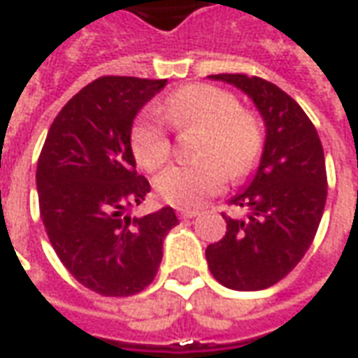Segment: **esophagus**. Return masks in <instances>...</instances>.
<instances>
[{
  "label": "esophagus",
  "instance_id": "1",
  "mask_svg": "<svg viewBox=\"0 0 358 358\" xmlns=\"http://www.w3.org/2000/svg\"><path fill=\"white\" fill-rule=\"evenodd\" d=\"M178 215H180V220H194L196 215H199V211H196V210H180Z\"/></svg>",
  "mask_w": 358,
  "mask_h": 358
}]
</instances>
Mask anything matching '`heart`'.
Returning a JSON list of instances; mask_svg holds the SVG:
<instances>
[{
  "label": "heart",
  "instance_id": "obj_1",
  "mask_svg": "<svg viewBox=\"0 0 358 358\" xmlns=\"http://www.w3.org/2000/svg\"><path fill=\"white\" fill-rule=\"evenodd\" d=\"M159 111L176 131H201L196 147L199 162L170 166L155 180L160 198L176 208L189 210L201 206L223 189L225 172L231 178L243 176L261 155L259 121L241 111L237 97L221 87L210 84L182 87L162 101ZM162 118L148 111L131 129L133 155L147 170L164 166L172 152L170 135Z\"/></svg>",
  "mask_w": 358,
  "mask_h": 358
}]
</instances>
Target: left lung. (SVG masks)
<instances>
[{"label": "left lung", "mask_w": 358, "mask_h": 358, "mask_svg": "<svg viewBox=\"0 0 358 358\" xmlns=\"http://www.w3.org/2000/svg\"><path fill=\"white\" fill-rule=\"evenodd\" d=\"M252 99L266 137L249 186L231 199L245 217H227L223 239L206 249L213 278L231 290H264L303 259L322 221L327 174L322 141L303 109L271 82L213 74Z\"/></svg>", "instance_id": "8db88e82"}]
</instances>
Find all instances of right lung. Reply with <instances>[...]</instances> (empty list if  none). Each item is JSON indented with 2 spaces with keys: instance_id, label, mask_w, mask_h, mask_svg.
Instances as JSON below:
<instances>
[{
  "instance_id": "right-lung-1",
  "label": "right lung",
  "mask_w": 358,
  "mask_h": 358,
  "mask_svg": "<svg viewBox=\"0 0 358 358\" xmlns=\"http://www.w3.org/2000/svg\"><path fill=\"white\" fill-rule=\"evenodd\" d=\"M166 80L103 76L82 87L48 129L36 164L38 210L58 259L101 296H133L155 280L172 208L131 217L150 192L131 148L133 119Z\"/></svg>"
}]
</instances>
